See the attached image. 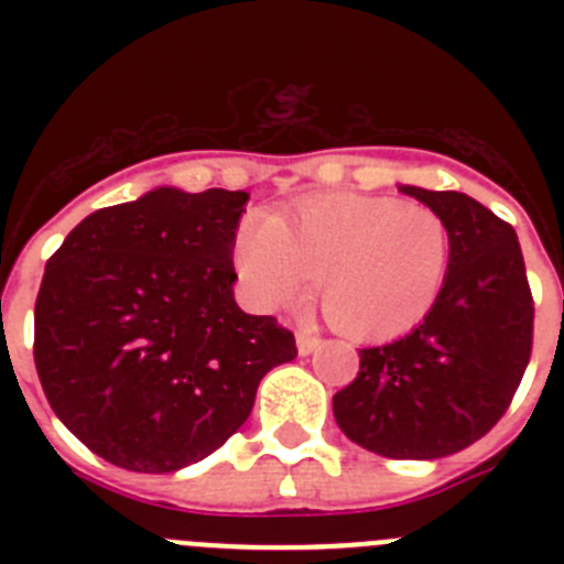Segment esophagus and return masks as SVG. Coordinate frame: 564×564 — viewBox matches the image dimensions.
Listing matches in <instances>:
<instances>
[{
    "label": "esophagus",
    "mask_w": 564,
    "mask_h": 564,
    "mask_svg": "<svg viewBox=\"0 0 564 564\" xmlns=\"http://www.w3.org/2000/svg\"><path fill=\"white\" fill-rule=\"evenodd\" d=\"M318 347H322V338H318L316 333H307V330H299L296 333V350H299V356H311V352H316Z\"/></svg>",
    "instance_id": "34e87169"
}]
</instances>
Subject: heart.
Listing matches in <instances>:
<instances>
[{"mask_svg": "<svg viewBox=\"0 0 564 564\" xmlns=\"http://www.w3.org/2000/svg\"><path fill=\"white\" fill-rule=\"evenodd\" d=\"M234 268L259 311L311 288L338 333L387 341L417 327L449 271V228L426 203L381 194H322L273 217L248 214Z\"/></svg>", "mask_w": 564, "mask_h": 564, "instance_id": "b5f03b06", "label": "heart"}]
</instances>
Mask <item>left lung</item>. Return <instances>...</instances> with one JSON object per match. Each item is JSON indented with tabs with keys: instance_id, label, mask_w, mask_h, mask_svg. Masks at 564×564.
<instances>
[{
	"instance_id": "left-lung-1",
	"label": "left lung",
	"mask_w": 564,
	"mask_h": 564,
	"mask_svg": "<svg viewBox=\"0 0 564 564\" xmlns=\"http://www.w3.org/2000/svg\"><path fill=\"white\" fill-rule=\"evenodd\" d=\"M449 228V271L421 325L361 350V370L333 395L338 430L392 460H437L480 441L531 358L534 302L514 228L460 192L398 186Z\"/></svg>"
}]
</instances>
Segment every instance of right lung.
I'll list each match as a JSON object with an SVG mask.
<instances>
[{
    "instance_id": "right-lung-1",
    "label": "right lung",
    "mask_w": 564,
    "mask_h": 564,
    "mask_svg": "<svg viewBox=\"0 0 564 564\" xmlns=\"http://www.w3.org/2000/svg\"><path fill=\"white\" fill-rule=\"evenodd\" d=\"M248 192L158 186L98 208L62 242L36 299L50 406L112 466L166 475L220 449L293 333L234 299Z\"/></svg>"
}]
</instances>
